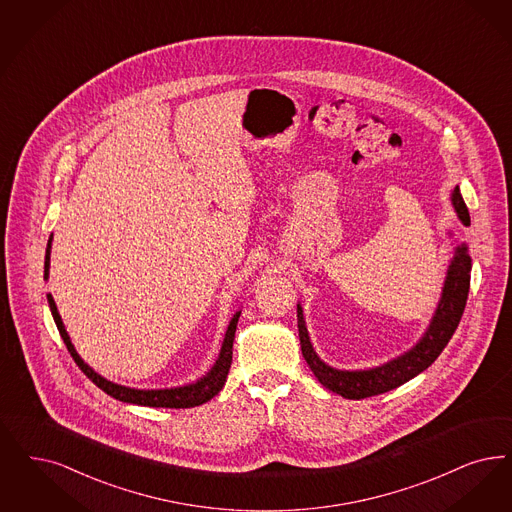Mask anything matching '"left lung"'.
I'll return each mask as SVG.
<instances>
[{
  "label": "left lung",
  "instance_id": "8db88e82",
  "mask_svg": "<svg viewBox=\"0 0 512 512\" xmlns=\"http://www.w3.org/2000/svg\"><path fill=\"white\" fill-rule=\"evenodd\" d=\"M451 204L457 211L459 221L465 226L471 225L469 209L463 202V196L459 192V186L451 192ZM471 257L465 244L455 247V255L448 266L446 282L442 289V297L438 308L430 320V326L425 335L419 339V343L402 356L390 360L383 366L371 369H335L320 360V356L314 352L308 339L307 326L303 318V308L297 305V326H299V339L301 350L307 360L308 368L316 375V379L326 387L348 400H362L369 396H377L383 392L396 389L421 371L429 368L430 364L440 356V352L450 343L451 335L461 322L463 310L467 305L469 287H471Z\"/></svg>",
  "mask_w": 512,
  "mask_h": 512
}]
</instances>
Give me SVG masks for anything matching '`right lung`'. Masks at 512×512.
Returning a JSON list of instances; mask_svg holds the SVG:
<instances>
[{"label": "right lung", "mask_w": 512, "mask_h": 512, "mask_svg": "<svg viewBox=\"0 0 512 512\" xmlns=\"http://www.w3.org/2000/svg\"><path fill=\"white\" fill-rule=\"evenodd\" d=\"M51 242H53V236L49 238L47 242V249H45V280L49 278V259H51ZM47 303L51 308V314H53V320L57 324V329L61 333L62 341L68 348L70 356L74 358V362L78 364V368L82 369L83 373L99 387L104 390L108 396L120 400V402H127V404H137V406H148V408H194V406H200L205 404L207 400H211L215 394H219V390L225 387L226 375H228V369L232 364V343H234V333H236V326H238V318H240V312H236L228 324L226 329L225 341H223V347L219 352V358L215 362V366L209 369L205 373L202 379H198L196 383H190V385H184V387H175V389H129V387H123V385H116L108 379L101 377L97 371L89 368L80 354L76 352V348L72 345L64 324H62L61 314L57 310V305L51 297V293H47Z\"/></svg>", "instance_id": "right-lung-1"}]
</instances>
